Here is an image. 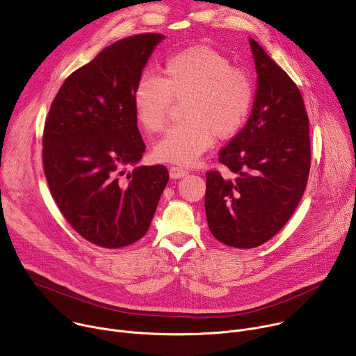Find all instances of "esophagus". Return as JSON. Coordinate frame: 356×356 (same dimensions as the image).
Returning <instances> with one entry per match:
<instances>
[{"label": "esophagus", "instance_id": "1", "mask_svg": "<svg viewBox=\"0 0 356 356\" xmlns=\"http://www.w3.org/2000/svg\"><path fill=\"white\" fill-rule=\"evenodd\" d=\"M169 175L172 179H180V177H184L186 175H188V170L184 168H180V166H170Z\"/></svg>", "mask_w": 356, "mask_h": 356}]
</instances>
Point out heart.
Returning a JSON list of instances; mask_svg holds the SVG:
<instances>
[{
    "instance_id": "1",
    "label": "heart",
    "mask_w": 356,
    "mask_h": 356,
    "mask_svg": "<svg viewBox=\"0 0 356 356\" xmlns=\"http://www.w3.org/2000/svg\"><path fill=\"white\" fill-rule=\"evenodd\" d=\"M253 95V81L245 70L234 67L218 50L197 44L166 59L163 79L143 74L132 101L139 125L150 134L166 127L173 101H184L186 121L168 131L154 155L162 162L191 165L213 146L214 136L225 140L242 129Z\"/></svg>"
}]
</instances>
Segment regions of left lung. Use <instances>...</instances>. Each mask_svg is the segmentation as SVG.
Segmentation results:
<instances>
[{"mask_svg": "<svg viewBox=\"0 0 356 356\" xmlns=\"http://www.w3.org/2000/svg\"><path fill=\"white\" fill-rule=\"evenodd\" d=\"M258 73L252 114L218 161L228 169L206 173V216L211 234L241 249L259 246L290 220L306 190L310 127L296 83L249 38Z\"/></svg>", "mask_w": 356, "mask_h": 356, "instance_id": "obj_1", "label": "left lung"}]
</instances>
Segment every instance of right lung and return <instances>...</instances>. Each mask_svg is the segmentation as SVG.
<instances>
[{
	"instance_id": "add662e5",
	"label": "right lung",
	"mask_w": 356,
	"mask_h": 356,
	"mask_svg": "<svg viewBox=\"0 0 356 356\" xmlns=\"http://www.w3.org/2000/svg\"><path fill=\"white\" fill-rule=\"evenodd\" d=\"M161 33H139L107 46L73 72L44 121L43 172L56 204L88 242L117 249L140 239L155 216L169 173L142 159L145 143L134 88Z\"/></svg>"
}]
</instances>
